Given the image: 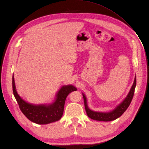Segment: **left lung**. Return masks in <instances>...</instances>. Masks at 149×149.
<instances>
[{
    "label": "left lung",
    "instance_id": "1",
    "mask_svg": "<svg viewBox=\"0 0 149 149\" xmlns=\"http://www.w3.org/2000/svg\"><path fill=\"white\" fill-rule=\"evenodd\" d=\"M136 84V75H135L133 85L132 87H131V88L126 97L120 104H118L114 109L109 112H98V111H94L88 108V105H87V100H86L85 95L82 93L84 104H85V108L87 116L93 120H97V121H112L118 118L122 114H123V113L125 112V111L127 109L129 106L130 105L134 94Z\"/></svg>",
    "mask_w": 149,
    "mask_h": 149
}]
</instances>
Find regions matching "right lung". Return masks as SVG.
<instances>
[{"label": "right lung", "mask_w": 149, "mask_h": 149, "mask_svg": "<svg viewBox=\"0 0 149 149\" xmlns=\"http://www.w3.org/2000/svg\"><path fill=\"white\" fill-rule=\"evenodd\" d=\"M13 90L23 114L33 123L47 125L57 121L62 117L66 97L71 92L76 91L77 88L72 85H63L58 91L53 102L38 104L30 103L23 99L17 93L13 74Z\"/></svg>", "instance_id": "1"}]
</instances>
